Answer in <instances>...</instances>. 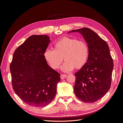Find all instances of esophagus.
<instances>
[{
    "label": "esophagus",
    "mask_w": 123,
    "mask_h": 123,
    "mask_svg": "<svg viewBox=\"0 0 123 123\" xmlns=\"http://www.w3.org/2000/svg\"><path fill=\"white\" fill-rule=\"evenodd\" d=\"M60 77H61V79H64L67 77V75L66 74H61V75H60Z\"/></svg>",
    "instance_id": "34e87169"
}]
</instances>
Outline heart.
<instances>
[{
    "mask_svg": "<svg viewBox=\"0 0 123 123\" xmlns=\"http://www.w3.org/2000/svg\"><path fill=\"white\" fill-rule=\"evenodd\" d=\"M89 53L88 46L85 42L65 37L55 43L54 49H46L44 57L53 69L59 68L63 58L65 62L61 69L64 72H69L75 67L79 69L84 67L88 61Z\"/></svg>",
    "mask_w": 123,
    "mask_h": 123,
    "instance_id": "heart-1",
    "label": "heart"
}]
</instances>
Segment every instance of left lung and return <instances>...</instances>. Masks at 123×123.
Here are the masks:
<instances>
[{
    "label": "left lung",
    "mask_w": 123,
    "mask_h": 123,
    "mask_svg": "<svg viewBox=\"0 0 123 123\" xmlns=\"http://www.w3.org/2000/svg\"><path fill=\"white\" fill-rule=\"evenodd\" d=\"M82 35L89 48L85 66L74 74L75 95L85 103H93L105 96L111 87L114 64L107 43L90 28L72 30Z\"/></svg>",
    "instance_id": "8db88e82"
}]
</instances>
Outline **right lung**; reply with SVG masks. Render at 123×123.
I'll list each match as a JSON object with an SVG mask.
<instances>
[{
	"mask_svg": "<svg viewBox=\"0 0 123 123\" xmlns=\"http://www.w3.org/2000/svg\"><path fill=\"white\" fill-rule=\"evenodd\" d=\"M51 40L46 35L30 36L15 51L10 65L12 86L27 105H48L56 92L60 74L47 63L44 53Z\"/></svg>",
	"mask_w": 123,
	"mask_h": 123,
	"instance_id": "obj_1",
	"label": "right lung"
}]
</instances>
